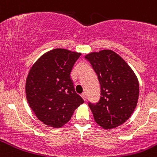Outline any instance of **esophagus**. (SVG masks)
<instances>
[{
	"instance_id": "esophagus-1",
	"label": "esophagus",
	"mask_w": 157,
	"mask_h": 157,
	"mask_svg": "<svg viewBox=\"0 0 157 157\" xmlns=\"http://www.w3.org/2000/svg\"><path fill=\"white\" fill-rule=\"evenodd\" d=\"M81 97H82V98H83V100H84L85 101H86V94H84V93H83V94H81Z\"/></svg>"
}]
</instances>
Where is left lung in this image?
<instances>
[{
    "label": "left lung",
    "instance_id": "1",
    "mask_svg": "<svg viewBox=\"0 0 157 157\" xmlns=\"http://www.w3.org/2000/svg\"><path fill=\"white\" fill-rule=\"evenodd\" d=\"M97 74L100 98L88 103L96 123L106 130L115 128L127 121L134 111L139 97V82L125 60L110 50L85 56Z\"/></svg>",
    "mask_w": 157,
    "mask_h": 157
}]
</instances>
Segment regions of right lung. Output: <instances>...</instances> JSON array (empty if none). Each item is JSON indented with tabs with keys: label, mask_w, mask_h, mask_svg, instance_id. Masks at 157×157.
<instances>
[{
	"label": "right lung",
	"mask_w": 157,
	"mask_h": 157,
	"mask_svg": "<svg viewBox=\"0 0 157 157\" xmlns=\"http://www.w3.org/2000/svg\"><path fill=\"white\" fill-rule=\"evenodd\" d=\"M80 55L66 49H54L42 55L29 71L25 86L27 102L38 120L46 125L63 127L84 103L71 78Z\"/></svg>",
	"instance_id": "add662e5"
}]
</instances>
